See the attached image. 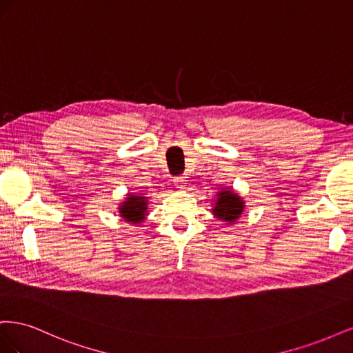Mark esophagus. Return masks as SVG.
I'll return each instance as SVG.
<instances>
[{
    "label": "esophagus",
    "mask_w": 353,
    "mask_h": 353,
    "mask_svg": "<svg viewBox=\"0 0 353 353\" xmlns=\"http://www.w3.org/2000/svg\"><path fill=\"white\" fill-rule=\"evenodd\" d=\"M174 183H175V187H176V188H185V187H187V179H185V176H176V178L174 179Z\"/></svg>",
    "instance_id": "esophagus-1"
}]
</instances>
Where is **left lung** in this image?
Here are the masks:
<instances>
[{
  "label": "left lung",
  "mask_w": 353,
  "mask_h": 353,
  "mask_svg": "<svg viewBox=\"0 0 353 353\" xmlns=\"http://www.w3.org/2000/svg\"><path fill=\"white\" fill-rule=\"evenodd\" d=\"M243 208L244 203L237 194H232V191H222L218 194L215 208H213V215L221 221L232 222L241 215Z\"/></svg>",
  "instance_id": "8db88e82"
}]
</instances>
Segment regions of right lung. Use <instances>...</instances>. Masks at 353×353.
Listing matches in <instances>:
<instances>
[{"instance_id": "add662e5", "label": "right lung", "mask_w": 353, "mask_h": 353, "mask_svg": "<svg viewBox=\"0 0 353 353\" xmlns=\"http://www.w3.org/2000/svg\"><path fill=\"white\" fill-rule=\"evenodd\" d=\"M121 216L132 223H138L144 219L147 212V199L141 196H130L121 208Z\"/></svg>"}]
</instances>
